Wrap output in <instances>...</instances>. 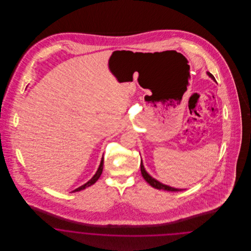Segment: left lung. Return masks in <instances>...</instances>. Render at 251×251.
Returning <instances> with one entry per match:
<instances>
[{"instance_id":"1","label":"left lung","mask_w":251,"mask_h":251,"mask_svg":"<svg viewBox=\"0 0 251 251\" xmlns=\"http://www.w3.org/2000/svg\"><path fill=\"white\" fill-rule=\"evenodd\" d=\"M207 74L209 75V77H211L214 81H215V77H214V75H213L212 73L207 72ZM140 167H141V173H142V176H143L144 179H145V180H146L148 183H150V185H151L153 188L159 189V190H161V189H162V190H166V191L172 192L181 191V190H182V189L173 188V187H171V186H168V185H166V184H163L162 182H160V181H158L157 179H154V178H152V177H151V175L146 171V169H145V167H144L142 160H141Z\"/></svg>"}]
</instances>
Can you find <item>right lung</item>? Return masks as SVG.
<instances>
[{
	"instance_id": "obj_1",
	"label": "right lung",
	"mask_w": 251,
	"mask_h": 251,
	"mask_svg": "<svg viewBox=\"0 0 251 251\" xmlns=\"http://www.w3.org/2000/svg\"><path fill=\"white\" fill-rule=\"evenodd\" d=\"M102 169H103V156H102V158H101V161H100V167L98 168V170H97L95 175H94L91 179H89L86 183H84V185H82V186H80V187L76 188L75 190H73L72 192L81 191V190H84V189H85L86 187H89V186H91L92 184H94L96 181L99 179V178L100 177V175H101V173H102Z\"/></svg>"
}]
</instances>
